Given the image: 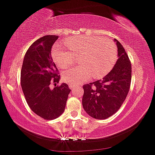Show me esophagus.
Segmentation results:
<instances>
[{
    "mask_svg": "<svg viewBox=\"0 0 155 155\" xmlns=\"http://www.w3.org/2000/svg\"><path fill=\"white\" fill-rule=\"evenodd\" d=\"M69 87H70V89H71V90H73V89H74L76 86H74V85H72V84H69Z\"/></svg>",
    "mask_w": 155,
    "mask_h": 155,
    "instance_id": "obj_1",
    "label": "esophagus"
}]
</instances>
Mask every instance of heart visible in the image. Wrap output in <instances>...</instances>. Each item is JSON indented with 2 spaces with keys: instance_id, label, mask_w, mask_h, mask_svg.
Instances as JSON below:
<instances>
[{
  "instance_id": "b5f03b06",
  "label": "heart",
  "mask_w": 155,
  "mask_h": 155,
  "mask_svg": "<svg viewBox=\"0 0 155 155\" xmlns=\"http://www.w3.org/2000/svg\"><path fill=\"white\" fill-rule=\"evenodd\" d=\"M64 44H56L51 51L54 63L61 69L72 64L74 57L79 56L78 67L64 73V80L68 84L78 85L87 81L92 74L99 78L109 73L116 62L117 47L112 41L94 36H74L66 39Z\"/></svg>"
}]
</instances>
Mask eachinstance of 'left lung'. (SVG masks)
I'll return each instance as SVG.
<instances>
[{"mask_svg":"<svg viewBox=\"0 0 155 155\" xmlns=\"http://www.w3.org/2000/svg\"><path fill=\"white\" fill-rule=\"evenodd\" d=\"M118 59L113 69L103 80L83 86L82 104L86 112L98 120L111 117L122 106L130 89L131 64L124 46L114 39Z\"/></svg>","mask_w":155,"mask_h":155,"instance_id":"8db88e82","label":"left lung"}]
</instances>
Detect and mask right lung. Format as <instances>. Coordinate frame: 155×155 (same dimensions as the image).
I'll return each mask as SVG.
<instances>
[{
    "label": "right lung",
    "mask_w": 155,
    "mask_h": 155,
    "mask_svg": "<svg viewBox=\"0 0 155 155\" xmlns=\"http://www.w3.org/2000/svg\"><path fill=\"white\" fill-rule=\"evenodd\" d=\"M57 35H46L33 43L24 56L21 84L24 97L31 111L45 120H54L63 114L70 89L66 84H58L61 76L53 62L51 49Z\"/></svg>",
    "instance_id": "1"
}]
</instances>
